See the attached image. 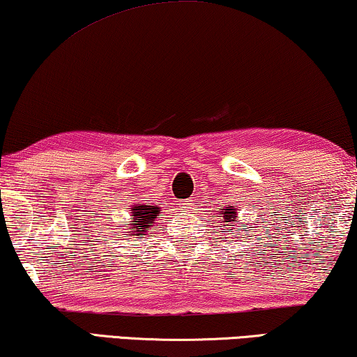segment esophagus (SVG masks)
<instances>
[{
  "label": "esophagus",
  "mask_w": 357,
  "mask_h": 357,
  "mask_svg": "<svg viewBox=\"0 0 357 357\" xmlns=\"http://www.w3.org/2000/svg\"><path fill=\"white\" fill-rule=\"evenodd\" d=\"M178 205H179V208H181V210H185V211H189V210H192V206H194V199L181 200Z\"/></svg>",
  "instance_id": "esophagus-1"
}]
</instances>
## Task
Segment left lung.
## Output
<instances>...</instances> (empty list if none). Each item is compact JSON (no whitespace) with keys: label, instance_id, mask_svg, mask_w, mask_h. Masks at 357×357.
Returning a JSON list of instances; mask_svg holds the SVG:
<instances>
[{"label":"left lung","instance_id":"obj_1","mask_svg":"<svg viewBox=\"0 0 357 357\" xmlns=\"http://www.w3.org/2000/svg\"><path fill=\"white\" fill-rule=\"evenodd\" d=\"M220 215L222 216V222H227V226L234 225L238 220V215H237V210L234 208L232 205H226V206H221L220 208ZM227 232H234L231 227H227L226 229Z\"/></svg>","mask_w":357,"mask_h":357}]
</instances>
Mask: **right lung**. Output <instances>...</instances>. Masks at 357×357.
Masks as SVG:
<instances>
[{
    "instance_id": "1",
    "label": "right lung",
    "mask_w": 357,
    "mask_h": 357,
    "mask_svg": "<svg viewBox=\"0 0 357 357\" xmlns=\"http://www.w3.org/2000/svg\"><path fill=\"white\" fill-rule=\"evenodd\" d=\"M131 218H130V227L131 231H128V236H137V238H142L147 236V232L151 227L155 225V221L160 216V208L157 205L151 204H136L132 205L131 208Z\"/></svg>"
}]
</instances>
